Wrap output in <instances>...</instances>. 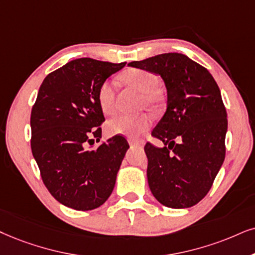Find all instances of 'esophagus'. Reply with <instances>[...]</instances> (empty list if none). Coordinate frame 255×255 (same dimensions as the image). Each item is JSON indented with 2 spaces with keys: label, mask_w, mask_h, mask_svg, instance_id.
Here are the masks:
<instances>
[{
  "label": "esophagus",
  "mask_w": 255,
  "mask_h": 255,
  "mask_svg": "<svg viewBox=\"0 0 255 255\" xmlns=\"http://www.w3.org/2000/svg\"><path fill=\"white\" fill-rule=\"evenodd\" d=\"M128 142H129L130 146H143V141L134 140V138H128Z\"/></svg>",
  "instance_id": "1"
}]
</instances>
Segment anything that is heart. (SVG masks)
I'll return each mask as SVG.
<instances>
[{"label":"heart","instance_id":"heart-1","mask_svg":"<svg viewBox=\"0 0 255 255\" xmlns=\"http://www.w3.org/2000/svg\"><path fill=\"white\" fill-rule=\"evenodd\" d=\"M122 80L144 93V101L153 104L156 100L155 90L159 86V80L153 73L144 69L127 70ZM98 101L100 108L106 115H113L117 111V83L113 80H106L98 90ZM151 119L147 114L120 115L107 124V131L111 135H128L137 137L149 127Z\"/></svg>","mask_w":255,"mask_h":255}]
</instances>
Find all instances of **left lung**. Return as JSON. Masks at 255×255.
Returning <instances> with one entry per match:
<instances>
[{"instance_id": "obj_1", "label": "left lung", "mask_w": 255, "mask_h": 255, "mask_svg": "<svg viewBox=\"0 0 255 255\" xmlns=\"http://www.w3.org/2000/svg\"><path fill=\"white\" fill-rule=\"evenodd\" d=\"M128 66L162 77L167 111L144 146L153 195L170 208H188L205 198L225 160L227 113L220 89L205 67L183 54L167 53Z\"/></svg>"}]
</instances>
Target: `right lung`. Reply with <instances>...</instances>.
I'll return each mask as SVG.
<instances>
[{
  "mask_svg": "<svg viewBox=\"0 0 255 255\" xmlns=\"http://www.w3.org/2000/svg\"><path fill=\"white\" fill-rule=\"evenodd\" d=\"M126 62L89 57L68 62L48 74L31 108L30 146L42 181L61 204L92 211L105 204L115 186L127 140L115 135L95 149L105 122L98 90Z\"/></svg>",
  "mask_w": 255,
  "mask_h": 255,
  "instance_id": "add662e5",
  "label": "right lung"
}]
</instances>
